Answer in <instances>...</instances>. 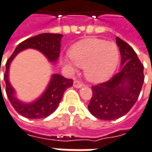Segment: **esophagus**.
I'll return each instance as SVG.
<instances>
[{
	"label": "esophagus",
	"mask_w": 152,
	"mask_h": 152,
	"mask_svg": "<svg viewBox=\"0 0 152 152\" xmlns=\"http://www.w3.org/2000/svg\"><path fill=\"white\" fill-rule=\"evenodd\" d=\"M73 86L76 87V88H80L83 86V84L81 82H80L79 80H74L73 81Z\"/></svg>",
	"instance_id": "esophagus-1"
}]
</instances>
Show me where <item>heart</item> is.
Here are the masks:
<instances>
[{
    "label": "heart",
    "mask_w": 152,
    "mask_h": 152,
    "mask_svg": "<svg viewBox=\"0 0 152 152\" xmlns=\"http://www.w3.org/2000/svg\"><path fill=\"white\" fill-rule=\"evenodd\" d=\"M68 55L73 62L63 59V64L72 72L76 71V66L83 67L86 78L94 83L108 80L120 59L118 46L99 38H87L76 43L70 48Z\"/></svg>",
    "instance_id": "b5f03b06"
}]
</instances>
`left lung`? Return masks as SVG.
<instances>
[{
    "label": "left lung",
    "mask_w": 152,
    "mask_h": 152,
    "mask_svg": "<svg viewBox=\"0 0 152 152\" xmlns=\"http://www.w3.org/2000/svg\"><path fill=\"white\" fill-rule=\"evenodd\" d=\"M121 53V71L109 80L92 86L90 113L101 120H115L126 115L136 103L144 81L143 66L126 42L116 37Z\"/></svg>",
    "instance_id": "1"
}]
</instances>
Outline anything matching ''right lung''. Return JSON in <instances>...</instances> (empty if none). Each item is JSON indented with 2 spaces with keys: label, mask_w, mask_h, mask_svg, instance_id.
Returning <instances> with one entry per match:
<instances>
[{
  "label": "right lung",
  "mask_w": 152,
  "mask_h": 152,
  "mask_svg": "<svg viewBox=\"0 0 152 152\" xmlns=\"http://www.w3.org/2000/svg\"><path fill=\"white\" fill-rule=\"evenodd\" d=\"M62 37L63 36L61 34L52 33H43L29 37L18 45L6 63L4 80L6 83L7 96L16 112L26 118L40 119L51 115L57 109L65 91L68 87H71L73 82L72 80L66 79L60 74H53L43 94L33 102L24 103L15 96V89L9 80L10 64L19 52L28 48L39 50L47 58L50 62L56 63L59 57Z\"/></svg>",
  "instance_id": "right-lung-1"
}]
</instances>
